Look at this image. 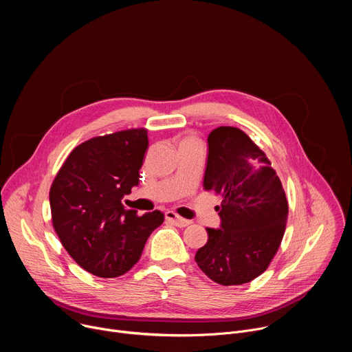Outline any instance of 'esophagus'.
I'll use <instances>...</instances> for the list:
<instances>
[{
	"instance_id": "34e87169",
	"label": "esophagus",
	"mask_w": 352,
	"mask_h": 352,
	"mask_svg": "<svg viewBox=\"0 0 352 352\" xmlns=\"http://www.w3.org/2000/svg\"><path fill=\"white\" fill-rule=\"evenodd\" d=\"M166 220L167 221H170V223H173L174 226H177V227H186V226H189L190 224V221L189 220H186V219H182L181 216H178L177 213H174V212H171V210H168V212H166Z\"/></svg>"
}]
</instances>
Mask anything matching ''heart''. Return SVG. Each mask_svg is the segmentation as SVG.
Masks as SVG:
<instances>
[{
	"instance_id": "b5f03b06",
	"label": "heart",
	"mask_w": 352,
	"mask_h": 352,
	"mask_svg": "<svg viewBox=\"0 0 352 352\" xmlns=\"http://www.w3.org/2000/svg\"><path fill=\"white\" fill-rule=\"evenodd\" d=\"M200 143V139L195 133H185L179 138V147L189 146V144H197Z\"/></svg>"
}]
</instances>
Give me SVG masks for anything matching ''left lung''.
<instances>
[{
	"label": "left lung",
	"mask_w": 352,
	"mask_h": 352,
	"mask_svg": "<svg viewBox=\"0 0 352 352\" xmlns=\"http://www.w3.org/2000/svg\"><path fill=\"white\" fill-rule=\"evenodd\" d=\"M208 142L204 189L223 196L221 228H208L195 261L214 283L241 285L259 277L277 254L288 202L272 162L243 131L219 126Z\"/></svg>",
	"instance_id": "8db88e82"
}]
</instances>
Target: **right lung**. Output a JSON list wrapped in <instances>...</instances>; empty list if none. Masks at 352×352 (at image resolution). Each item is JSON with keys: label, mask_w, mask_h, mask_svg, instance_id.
Listing matches in <instances>:
<instances>
[{"label": "right lung", "mask_w": 352, "mask_h": 352, "mask_svg": "<svg viewBox=\"0 0 352 352\" xmlns=\"http://www.w3.org/2000/svg\"><path fill=\"white\" fill-rule=\"evenodd\" d=\"M147 146L146 128L94 136L72 150L50 188L54 231L71 258L97 277L131 270L164 221L159 210L139 216L121 204L139 182Z\"/></svg>", "instance_id": "obj_1"}]
</instances>
